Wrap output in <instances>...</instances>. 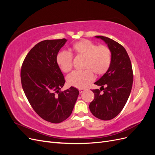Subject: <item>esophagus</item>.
<instances>
[{
    "label": "esophagus",
    "instance_id": "34e87169",
    "mask_svg": "<svg viewBox=\"0 0 155 155\" xmlns=\"http://www.w3.org/2000/svg\"><path fill=\"white\" fill-rule=\"evenodd\" d=\"M85 91V88H79V92H80V93H82L83 91Z\"/></svg>",
    "mask_w": 155,
    "mask_h": 155
}]
</instances>
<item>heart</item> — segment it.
<instances>
[{"instance_id": "b5f03b06", "label": "heart", "mask_w": 155, "mask_h": 155, "mask_svg": "<svg viewBox=\"0 0 155 155\" xmlns=\"http://www.w3.org/2000/svg\"><path fill=\"white\" fill-rule=\"evenodd\" d=\"M72 53L77 57L84 58L82 72H74L67 77L70 86L79 88H85L94 79V75L101 76L110 67L112 52L107 46H97L92 41L83 39L72 45ZM56 63L62 72L68 73L73 67V57L69 51H60L56 55Z\"/></svg>"}]
</instances>
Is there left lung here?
<instances>
[{"mask_svg":"<svg viewBox=\"0 0 155 155\" xmlns=\"http://www.w3.org/2000/svg\"><path fill=\"white\" fill-rule=\"evenodd\" d=\"M96 37L104 40L110 49L112 62L107 72L94 83L101 88L92 90L94 99L89 105V109L98 119L109 120L118 115L129 97L133 83L132 64L122 45L109 37Z\"/></svg>","mask_w":155,"mask_h":155,"instance_id":"1","label":"left lung"}]
</instances>
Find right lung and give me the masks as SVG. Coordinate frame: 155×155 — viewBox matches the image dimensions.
I'll list each match as a JSON object with an SVG mask.
<instances>
[{
    "mask_svg": "<svg viewBox=\"0 0 155 155\" xmlns=\"http://www.w3.org/2000/svg\"><path fill=\"white\" fill-rule=\"evenodd\" d=\"M66 42V39L39 42L26 55L21 70L23 91L33 109L53 124L68 118L79 93L73 87L61 91L65 80L56 55Z\"/></svg>",
    "mask_w": 155,
    "mask_h": 155,
    "instance_id": "1",
    "label": "right lung"
}]
</instances>
